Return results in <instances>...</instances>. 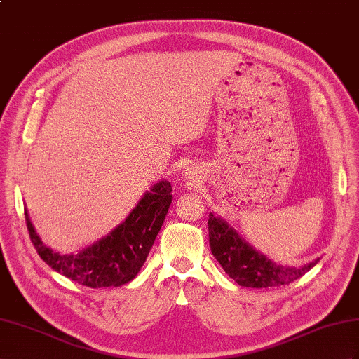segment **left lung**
<instances>
[{
	"mask_svg": "<svg viewBox=\"0 0 359 359\" xmlns=\"http://www.w3.org/2000/svg\"><path fill=\"white\" fill-rule=\"evenodd\" d=\"M209 244L215 259L222 264L223 270L247 288H269L288 285L309 271L318 262L312 261L305 267H282L256 252L253 247L244 243L232 227L222 218L209 214Z\"/></svg>",
	"mask_w": 359,
	"mask_h": 359,
	"instance_id": "obj_1",
	"label": "left lung"
}]
</instances>
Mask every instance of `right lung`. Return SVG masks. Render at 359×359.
<instances>
[{
  "instance_id": "1",
  "label": "right lung",
  "mask_w": 359,
  "mask_h": 359,
  "mask_svg": "<svg viewBox=\"0 0 359 359\" xmlns=\"http://www.w3.org/2000/svg\"><path fill=\"white\" fill-rule=\"evenodd\" d=\"M171 183L159 182L141 198L126 222L77 255H60L43 245L25 214L36 252L53 270L89 288L119 287L141 270L171 205Z\"/></svg>"
}]
</instances>
